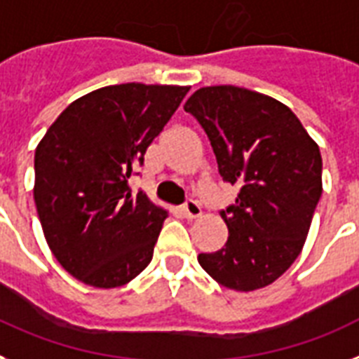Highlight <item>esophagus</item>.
I'll use <instances>...</instances> for the list:
<instances>
[{
  "mask_svg": "<svg viewBox=\"0 0 359 359\" xmlns=\"http://www.w3.org/2000/svg\"><path fill=\"white\" fill-rule=\"evenodd\" d=\"M182 211H183V216L189 218V220H192V218H200L201 216V207L198 205L196 201H192V200L187 201L185 205L182 207Z\"/></svg>",
  "mask_w": 359,
  "mask_h": 359,
  "instance_id": "34e87169",
  "label": "esophagus"
}]
</instances>
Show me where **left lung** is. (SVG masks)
I'll return each instance as SVG.
<instances>
[{
	"label": "left lung",
	"mask_w": 359,
	"mask_h": 359,
	"mask_svg": "<svg viewBox=\"0 0 359 359\" xmlns=\"http://www.w3.org/2000/svg\"><path fill=\"white\" fill-rule=\"evenodd\" d=\"M183 109L205 130L222 180L240 187L220 212L226 245L198 262L229 290L264 288L303 250L323 192L318 143L288 106L238 86L200 88Z\"/></svg>",
	"instance_id": "obj_1"
}]
</instances>
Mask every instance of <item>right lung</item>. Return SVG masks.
I'll return each mask as SVG.
<instances>
[{
    "label": "right lung",
    "mask_w": 359,
    "mask_h": 359,
    "mask_svg": "<svg viewBox=\"0 0 359 359\" xmlns=\"http://www.w3.org/2000/svg\"><path fill=\"white\" fill-rule=\"evenodd\" d=\"M187 86H106L71 102L34 154V203L67 273L117 288L152 260L168 212L128 185L187 95Z\"/></svg>",
    "instance_id": "1"
}]
</instances>
